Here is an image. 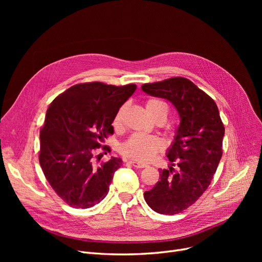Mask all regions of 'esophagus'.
I'll use <instances>...</instances> for the list:
<instances>
[{
    "label": "esophagus",
    "mask_w": 262,
    "mask_h": 262,
    "mask_svg": "<svg viewBox=\"0 0 262 262\" xmlns=\"http://www.w3.org/2000/svg\"><path fill=\"white\" fill-rule=\"evenodd\" d=\"M133 167H135V168H145L146 167V164H144V163H139V162H137V161H135V160H129L128 161Z\"/></svg>",
    "instance_id": "esophagus-1"
}]
</instances>
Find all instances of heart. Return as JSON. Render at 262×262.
<instances>
[{"mask_svg":"<svg viewBox=\"0 0 262 262\" xmlns=\"http://www.w3.org/2000/svg\"><path fill=\"white\" fill-rule=\"evenodd\" d=\"M148 115L154 118L155 116L162 115L167 118L168 106L158 99H149L145 104ZM123 108H120L114 119V125H119L121 122ZM162 147V141L155 136L137 133L132 135L129 138L121 144V153L134 160L146 162L152 159L155 154Z\"/></svg>","mask_w":262,"mask_h":262,"instance_id":"b5f03b06","label":"heart"}]
</instances>
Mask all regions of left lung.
<instances>
[{
	"instance_id": "left-lung-1",
	"label": "left lung",
	"mask_w": 262,
	"mask_h": 262,
	"mask_svg": "<svg viewBox=\"0 0 262 262\" xmlns=\"http://www.w3.org/2000/svg\"><path fill=\"white\" fill-rule=\"evenodd\" d=\"M141 89L171 102L181 120L167 153L171 166L160 170V181L144 192V200L160 214L180 213L210 185L222 157L225 128L214 101L185 77L144 84Z\"/></svg>"
}]
</instances>
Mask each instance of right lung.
Segmentation results:
<instances>
[{
    "label": "right lung",
    "mask_w": 262,
    "mask_h": 262,
    "mask_svg": "<svg viewBox=\"0 0 262 262\" xmlns=\"http://www.w3.org/2000/svg\"><path fill=\"white\" fill-rule=\"evenodd\" d=\"M136 89L135 84H78L48 108L40 132L39 162L53 190L71 207L90 208L107 195L123 161L112 157L95 166L93 150L114 134L115 116Z\"/></svg>",
    "instance_id": "right-lung-1"
}]
</instances>
